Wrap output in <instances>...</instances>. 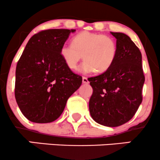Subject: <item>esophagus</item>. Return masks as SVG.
<instances>
[{"mask_svg":"<svg viewBox=\"0 0 160 160\" xmlns=\"http://www.w3.org/2000/svg\"><path fill=\"white\" fill-rule=\"evenodd\" d=\"M82 80H83V83H85V84H88V83H89V80H88V79L87 78V77H83Z\"/></svg>","mask_w":160,"mask_h":160,"instance_id":"obj_1","label":"esophagus"}]
</instances>
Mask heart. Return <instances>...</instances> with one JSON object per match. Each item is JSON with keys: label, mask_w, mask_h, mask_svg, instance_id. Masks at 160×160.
<instances>
[{"label": "heart", "mask_w": 160, "mask_h": 160, "mask_svg": "<svg viewBox=\"0 0 160 160\" xmlns=\"http://www.w3.org/2000/svg\"><path fill=\"white\" fill-rule=\"evenodd\" d=\"M117 45L112 38L102 33L82 32L76 35L73 43H65L60 54L70 70H76L82 58L80 70L86 73H103L112 66L117 57Z\"/></svg>", "instance_id": "1"}]
</instances>
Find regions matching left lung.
Returning a JSON list of instances; mask_svg holds the SVG:
<instances>
[{
    "instance_id": "obj_1",
    "label": "left lung",
    "mask_w": 160,
    "mask_h": 160,
    "mask_svg": "<svg viewBox=\"0 0 160 160\" xmlns=\"http://www.w3.org/2000/svg\"><path fill=\"white\" fill-rule=\"evenodd\" d=\"M111 34L117 39V57L107 71L88 78L93 88L89 109L96 122L115 127L135 115L142 100L145 77L142 54L135 43L123 33Z\"/></svg>"
}]
</instances>
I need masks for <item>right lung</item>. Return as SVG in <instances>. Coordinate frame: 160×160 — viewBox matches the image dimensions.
Returning a JSON list of instances; mask_svg holds the SVG:
<instances>
[{
	"mask_svg": "<svg viewBox=\"0 0 160 160\" xmlns=\"http://www.w3.org/2000/svg\"><path fill=\"white\" fill-rule=\"evenodd\" d=\"M76 30L50 29L31 37L16 67L15 98L27 119L53 122L61 115L69 97L82 83L60 54V49Z\"/></svg>",
	"mask_w": 160,
	"mask_h": 160,
	"instance_id": "1",
	"label": "right lung"
}]
</instances>
